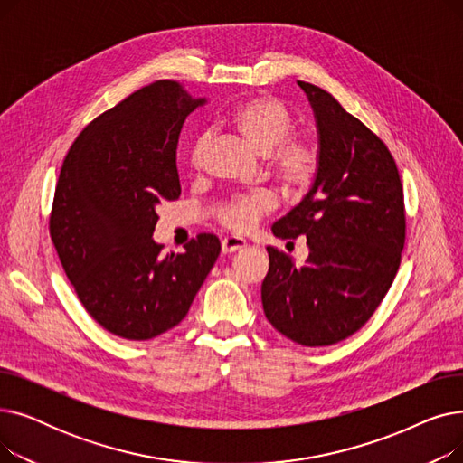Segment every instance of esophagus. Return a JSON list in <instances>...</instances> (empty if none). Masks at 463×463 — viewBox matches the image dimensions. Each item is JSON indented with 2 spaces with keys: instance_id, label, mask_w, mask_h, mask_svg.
Masks as SVG:
<instances>
[{
  "instance_id": "obj_1",
  "label": "esophagus",
  "mask_w": 463,
  "mask_h": 463,
  "mask_svg": "<svg viewBox=\"0 0 463 463\" xmlns=\"http://www.w3.org/2000/svg\"><path fill=\"white\" fill-rule=\"evenodd\" d=\"M246 246H248V241L244 238H240V236H227V238L222 240V251L225 255L244 250Z\"/></svg>"
}]
</instances>
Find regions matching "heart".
<instances>
[{
    "label": "heart",
    "instance_id": "obj_1",
    "mask_svg": "<svg viewBox=\"0 0 463 463\" xmlns=\"http://www.w3.org/2000/svg\"><path fill=\"white\" fill-rule=\"evenodd\" d=\"M229 126L251 148L269 156L270 173L287 193L307 189L319 170V150L311 140L288 137L293 133V116L285 105L269 95H255L238 103L229 118ZM204 152V138H197L191 148V163L199 166ZM274 208L269 191L238 194L217 208V222L238 232L250 231L262 213Z\"/></svg>",
    "mask_w": 463,
    "mask_h": 463
}]
</instances>
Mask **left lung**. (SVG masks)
Returning a JSON list of instances; mask_svg holds the SVG:
<instances>
[{
  "mask_svg": "<svg viewBox=\"0 0 463 463\" xmlns=\"http://www.w3.org/2000/svg\"><path fill=\"white\" fill-rule=\"evenodd\" d=\"M315 114L319 170L306 197L272 225L281 240L307 238L309 257H270L260 297L266 319L293 342L325 347L370 321L400 269L403 189L384 142L334 97L298 80Z\"/></svg>",
  "mask_w": 463,
  "mask_h": 463,
  "instance_id": "8db88e82",
  "label": "left lung"
}]
</instances>
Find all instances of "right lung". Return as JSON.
<instances>
[{
    "instance_id": "add662e5",
    "label": "right lung",
    "mask_w": 463,
    "mask_h": 463,
    "mask_svg": "<svg viewBox=\"0 0 463 463\" xmlns=\"http://www.w3.org/2000/svg\"><path fill=\"white\" fill-rule=\"evenodd\" d=\"M204 103L175 80L144 86L88 124L63 161L51 236L79 300L114 335L175 328L222 251L206 232L178 255L152 238L157 208L182 193V126Z\"/></svg>"
}]
</instances>
